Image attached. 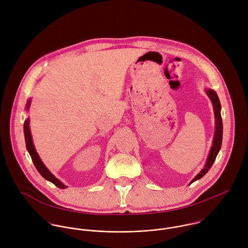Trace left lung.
Here are the masks:
<instances>
[{
  "label": "left lung",
  "mask_w": 248,
  "mask_h": 248,
  "mask_svg": "<svg viewBox=\"0 0 248 248\" xmlns=\"http://www.w3.org/2000/svg\"><path fill=\"white\" fill-rule=\"evenodd\" d=\"M208 97L212 101L213 108H214V113H215V118H216V131H215V136H214V140H213V145L207 158V161L203 167V169L192 179L190 182L193 183L194 181L202 178L203 177L209 169L212 167L213 163L219 152V149L221 147V141H222V120H221V115H220V102L218 100L217 94L213 91V90H205Z\"/></svg>",
  "instance_id": "8db88e82"
}]
</instances>
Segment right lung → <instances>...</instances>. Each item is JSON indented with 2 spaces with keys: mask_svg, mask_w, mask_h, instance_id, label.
<instances>
[{
  "mask_svg": "<svg viewBox=\"0 0 248 248\" xmlns=\"http://www.w3.org/2000/svg\"><path fill=\"white\" fill-rule=\"evenodd\" d=\"M31 104V100L29 99L27 104H26V109L29 110L30 109V107ZM24 134H25V140H26V146H27V149L31 156V159L33 161V164L37 169V171L40 173V175L44 178H46V180L52 182L54 185H56L58 188L60 189H65L67 188L66 185H64L58 178L54 177L50 172L49 170L45 166V164L43 163V161L41 160L40 156L38 155L37 152H36L35 148H34V145H33V142H32V138H31V129H30V118L26 119L25 120V123H24Z\"/></svg>",
  "mask_w": 248,
  "mask_h": 248,
  "instance_id": "add662e5",
  "label": "right lung"
}]
</instances>
